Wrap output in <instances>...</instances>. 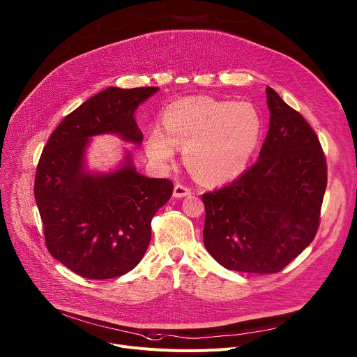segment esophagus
<instances>
[{
  "label": "esophagus",
  "instance_id": "34e87169",
  "mask_svg": "<svg viewBox=\"0 0 357 357\" xmlns=\"http://www.w3.org/2000/svg\"><path fill=\"white\" fill-rule=\"evenodd\" d=\"M191 194V190L186 188L185 185H181V183H176L174 186V197L175 198H183V197H188Z\"/></svg>",
  "mask_w": 357,
  "mask_h": 357
}]
</instances>
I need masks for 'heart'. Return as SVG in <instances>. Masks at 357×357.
<instances>
[{
	"instance_id": "b5f03b06",
	"label": "heart",
	"mask_w": 357,
	"mask_h": 357,
	"mask_svg": "<svg viewBox=\"0 0 357 357\" xmlns=\"http://www.w3.org/2000/svg\"><path fill=\"white\" fill-rule=\"evenodd\" d=\"M264 133L260 112L250 102L217 101L207 97L172 102L146 140L147 156L166 166L183 147L190 172L204 183L229 182L246 171Z\"/></svg>"
}]
</instances>
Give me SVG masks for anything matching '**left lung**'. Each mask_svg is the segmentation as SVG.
Segmentation results:
<instances>
[{"label":"left lung","instance_id":"8db88e82","mask_svg":"<svg viewBox=\"0 0 357 357\" xmlns=\"http://www.w3.org/2000/svg\"><path fill=\"white\" fill-rule=\"evenodd\" d=\"M269 130L257 162L231 183L204 194V246L221 266L282 271L317 234L327 163L314 130L266 88Z\"/></svg>","mask_w":357,"mask_h":357}]
</instances>
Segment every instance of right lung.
<instances>
[{
	"label": "right lung",
	"instance_id": "1",
	"mask_svg": "<svg viewBox=\"0 0 357 357\" xmlns=\"http://www.w3.org/2000/svg\"><path fill=\"white\" fill-rule=\"evenodd\" d=\"M158 86H109L68 114L49 137L36 171L34 199L50 255L86 279L117 278L133 269L152 237L156 211L172 197L169 179L137 172L128 150L117 167L91 171L92 137L114 135L140 146L136 109Z\"/></svg>",
	"mask_w": 357,
	"mask_h": 357
}]
</instances>
